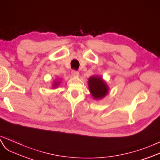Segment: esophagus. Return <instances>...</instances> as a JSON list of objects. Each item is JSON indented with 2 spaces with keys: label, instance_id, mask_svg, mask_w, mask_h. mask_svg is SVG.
<instances>
[{
  "label": "esophagus",
  "instance_id": "obj_1",
  "mask_svg": "<svg viewBox=\"0 0 160 160\" xmlns=\"http://www.w3.org/2000/svg\"><path fill=\"white\" fill-rule=\"evenodd\" d=\"M72 76H75V77H78L79 76V72L78 71H76V70H72Z\"/></svg>",
  "mask_w": 160,
  "mask_h": 160
}]
</instances>
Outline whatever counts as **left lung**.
Segmentation results:
<instances>
[{
  "instance_id": "obj_1",
  "label": "left lung",
  "mask_w": 160,
  "mask_h": 160,
  "mask_svg": "<svg viewBox=\"0 0 160 160\" xmlns=\"http://www.w3.org/2000/svg\"><path fill=\"white\" fill-rule=\"evenodd\" d=\"M88 85L90 93L95 100L103 99L108 94L109 87L101 76H91L88 80Z\"/></svg>"
}]
</instances>
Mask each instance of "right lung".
I'll list each match as a JSON object with an SVG mask.
<instances>
[{"label": "right lung", "mask_w": 160, "mask_h": 160, "mask_svg": "<svg viewBox=\"0 0 160 160\" xmlns=\"http://www.w3.org/2000/svg\"><path fill=\"white\" fill-rule=\"evenodd\" d=\"M60 83H61L60 80H55L54 82H53V84H52V88H56L60 84Z\"/></svg>", "instance_id": "right-lung-1"}]
</instances>
